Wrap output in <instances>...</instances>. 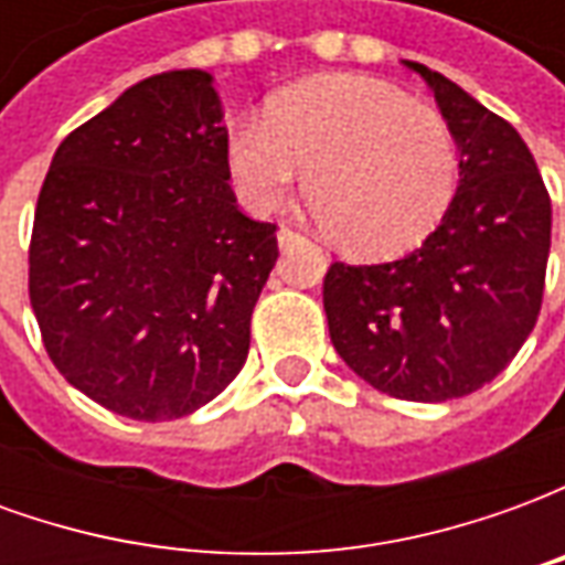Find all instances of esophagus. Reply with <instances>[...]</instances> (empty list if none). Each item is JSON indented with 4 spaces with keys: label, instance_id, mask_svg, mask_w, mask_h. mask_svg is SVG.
Masks as SVG:
<instances>
[{
    "label": "esophagus",
    "instance_id": "34e87169",
    "mask_svg": "<svg viewBox=\"0 0 565 565\" xmlns=\"http://www.w3.org/2000/svg\"><path fill=\"white\" fill-rule=\"evenodd\" d=\"M299 242H306V235L294 233L290 226H281V230H278V245L281 247H294L299 245Z\"/></svg>",
    "mask_w": 565,
    "mask_h": 565
}]
</instances>
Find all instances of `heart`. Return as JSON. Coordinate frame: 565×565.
Wrapping results in <instances>:
<instances>
[{"instance_id": "heart-1", "label": "heart", "mask_w": 565, "mask_h": 565, "mask_svg": "<svg viewBox=\"0 0 565 565\" xmlns=\"http://www.w3.org/2000/svg\"><path fill=\"white\" fill-rule=\"evenodd\" d=\"M226 166L254 209H275L299 169L323 233L360 257L420 245L454 202L460 150L448 120L375 78L330 75L281 90L266 124H238Z\"/></svg>"}]
</instances>
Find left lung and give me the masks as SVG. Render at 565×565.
<instances>
[{"label": "left lung", "mask_w": 565, "mask_h": 565, "mask_svg": "<svg viewBox=\"0 0 565 565\" xmlns=\"http://www.w3.org/2000/svg\"><path fill=\"white\" fill-rule=\"evenodd\" d=\"M433 87L460 150L450 209L408 257L332 263L323 311L335 351L375 391L445 403L493 381L533 332L545 294L551 196L526 141L454 81Z\"/></svg>", "instance_id": "obj_1"}]
</instances>
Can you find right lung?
Listing matches in <instances>:
<instances>
[{
    "mask_svg": "<svg viewBox=\"0 0 565 565\" xmlns=\"http://www.w3.org/2000/svg\"><path fill=\"white\" fill-rule=\"evenodd\" d=\"M209 72H162L68 132L44 178L30 302L47 356L93 403L174 420L242 372L278 259L242 214Z\"/></svg>",
    "mask_w": 565,
    "mask_h": 565,
    "instance_id": "add662e5",
    "label": "right lung"
}]
</instances>
